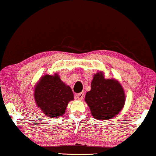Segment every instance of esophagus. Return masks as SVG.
<instances>
[{
  "label": "esophagus",
  "instance_id": "esophagus-1",
  "mask_svg": "<svg viewBox=\"0 0 156 156\" xmlns=\"http://www.w3.org/2000/svg\"><path fill=\"white\" fill-rule=\"evenodd\" d=\"M84 92L78 93V94L76 95V99H77L78 100H81V99H83V97H84Z\"/></svg>",
  "mask_w": 156,
  "mask_h": 156
}]
</instances>
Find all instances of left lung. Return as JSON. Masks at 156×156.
<instances>
[{"label": "left lung", "mask_w": 156, "mask_h": 156, "mask_svg": "<svg viewBox=\"0 0 156 156\" xmlns=\"http://www.w3.org/2000/svg\"><path fill=\"white\" fill-rule=\"evenodd\" d=\"M85 101L93 118L107 120L118 115L125 105V94L120 83L115 79H105L104 73L94 74L91 90L86 93Z\"/></svg>", "instance_id": "8db88e82"}]
</instances>
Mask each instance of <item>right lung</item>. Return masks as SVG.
<instances>
[{
	"instance_id": "obj_1",
	"label": "right lung",
	"mask_w": 156,
	"mask_h": 156,
	"mask_svg": "<svg viewBox=\"0 0 156 156\" xmlns=\"http://www.w3.org/2000/svg\"><path fill=\"white\" fill-rule=\"evenodd\" d=\"M34 99L45 115L57 118L64 114L69 102L73 100V93L58 74H47L41 78L35 87Z\"/></svg>"
}]
</instances>
